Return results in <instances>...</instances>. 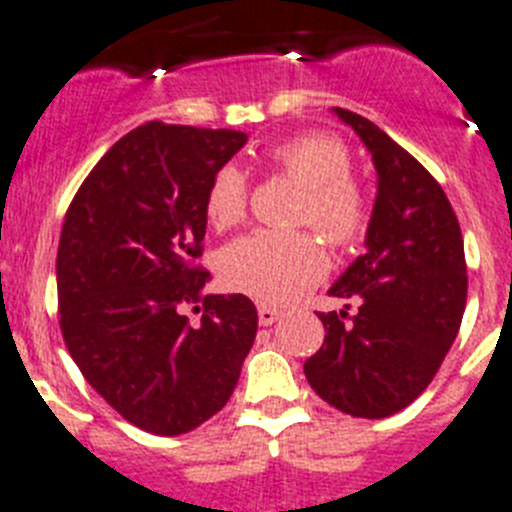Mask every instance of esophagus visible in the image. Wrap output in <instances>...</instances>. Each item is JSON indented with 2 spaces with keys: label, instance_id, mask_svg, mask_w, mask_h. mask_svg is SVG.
<instances>
[{
  "label": "esophagus",
  "instance_id": "esophagus-1",
  "mask_svg": "<svg viewBox=\"0 0 512 512\" xmlns=\"http://www.w3.org/2000/svg\"><path fill=\"white\" fill-rule=\"evenodd\" d=\"M283 316V311H278V308L273 306H260L257 308V321H260V326H270L275 324V321Z\"/></svg>",
  "mask_w": 512,
  "mask_h": 512
}]
</instances>
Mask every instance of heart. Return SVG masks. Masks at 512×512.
<instances>
[{"instance_id":"1","label":"heart","mask_w":512,"mask_h":512,"mask_svg":"<svg viewBox=\"0 0 512 512\" xmlns=\"http://www.w3.org/2000/svg\"><path fill=\"white\" fill-rule=\"evenodd\" d=\"M265 163L303 186L298 222L316 224L339 245L357 242L367 229L370 204L365 188L352 178V155L329 132H303L278 142ZM245 173L224 165L214 173L204 196V216L214 229L237 227L247 216ZM329 257L311 234L255 232L234 239L219 255L222 280L237 293L265 303H290L319 283Z\"/></svg>"}]
</instances>
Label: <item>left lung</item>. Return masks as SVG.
Returning <instances> with one entry per match:
<instances>
[{
  "mask_svg": "<svg viewBox=\"0 0 512 512\" xmlns=\"http://www.w3.org/2000/svg\"><path fill=\"white\" fill-rule=\"evenodd\" d=\"M334 114L372 153L377 199L365 255L329 290L354 298L357 313H319L324 344L303 372L342 413L388 418L428 388L457 339L467 306L464 239L446 193L411 153L370 119Z\"/></svg>",
  "mask_w": 512,
  "mask_h": 512,
  "instance_id": "1",
  "label": "left lung"
}]
</instances>
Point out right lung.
Listing matches in <instances>:
<instances>
[{"mask_svg":"<svg viewBox=\"0 0 512 512\" xmlns=\"http://www.w3.org/2000/svg\"><path fill=\"white\" fill-rule=\"evenodd\" d=\"M247 142L237 130L147 122L109 147L73 196L55 278L63 342L91 388L155 436L227 405L257 334L242 293L204 296V196ZM201 312L190 324L183 310Z\"/></svg>","mask_w":512,"mask_h":512,"instance_id":"1","label":"right lung"}]
</instances>
